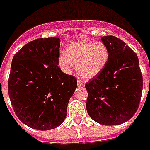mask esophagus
I'll list each match as a JSON object with an SVG mask.
<instances>
[{"label":"esophagus","mask_w":150,"mask_h":150,"mask_svg":"<svg viewBox=\"0 0 150 150\" xmlns=\"http://www.w3.org/2000/svg\"><path fill=\"white\" fill-rule=\"evenodd\" d=\"M78 87H84L85 86V83H84V82H83L82 80H78Z\"/></svg>","instance_id":"1"}]
</instances>
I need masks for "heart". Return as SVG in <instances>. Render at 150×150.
<instances>
[{
  "label": "heart",
  "instance_id": "obj_1",
  "mask_svg": "<svg viewBox=\"0 0 150 150\" xmlns=\"http://www.w3.org/2000/svg\"><path fill=\"white\" fill-rule=\"evenodd\" d=\"M108 58L109 52L103 42L81 40L67 46L65 54L59 57V63L66 70L71 69L72 62L76 63L78 75L84 79H90L103 70Z\"/></svg>",
  "mask_w": 150,
  "mask_h": 150
}]
</instances>
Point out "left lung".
Wrapping results in <instances>:
<instances>
[{
  "label": "left lung",
  "mask_w": 150,
  "mask_h": 150,
  "mask_svg": "<svg viewBox=\"0 0 150 150\" xmlns=\"http://www.w3.org/2000/svg\"><path fill=\"white\" fill-rule=\"evenodd\" d=\"M109 52L103 70L85 84L87 111L92 119L104 125L129 120L138 110L143 89L138 56L113 36L101 38Z\"/></svg>",
  "instance_id": "8db88e82"
}]
</instances>
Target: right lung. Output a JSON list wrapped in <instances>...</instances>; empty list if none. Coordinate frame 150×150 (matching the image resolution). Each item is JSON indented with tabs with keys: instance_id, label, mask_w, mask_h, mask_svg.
I'll return each instance as SVG.
<instances>
[{
	"instance_id": "1",
	"label": "right lung",
	"mask_w": 150,
	"mask_h": 150,
	"mask_svg": "<svg viewBox=\"0 0 150 150\" xmlns=\"http://www.w3.org/2000/svg\"><path fill=\"white\" fill-rule=\"evenodd\" d=\"M60 39L38 38L13 57L8 93L17 118L27 126L49 130L63 123L77 78L58 67Z\"/></svg>"
}]
</instances>
